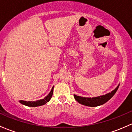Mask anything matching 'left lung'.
Returning <instances> with one entry per match:
<instances>
[{"label": "left lung", "instance_id": "obj_1", "mask_svg": "<svg viewBox=\"0 0 132 132\" xmlns=\"http://www.w3.org/2000/svg\"><path fill=\"white\" fill-rule=\"evenodd\" d=\"M120 86V84L118 85L111 91V92L108 93V94H105V95H100V96L95 97H81L78 96V95H75L74 94V97L76 101L78 102H79L81 104L84 105V106H90V107H95V106H99L101 105L104 104L108 102L109 99H111L114 95L115 93L118 90Z\"/></svg>", "mask_w": 132, "mask_h": 132}]
</instances>
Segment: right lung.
<instances>
[{"label":"right lung","mask_w":132,"mask_h":132,"mask_svg":"<svg viewBox=\"0 0 132 132\" xmlns=\"http://www.w3.org/2000/svg\"><path fill=\"white\" fill-rule=\"evenodd\" d=\"M53 90H54V86L52 87V89H51V92H49V94L47 95L46 97H45V98L42 99L38 100V101H22L20 100L19 101V102L21 104L23 105H25L26 106L29 107H37V106H40L42 105L45 104L47 102H48L51 99L52 96V94H53Z\"/></svg>","instance_id":"right-lung-1"}]
</instances>
